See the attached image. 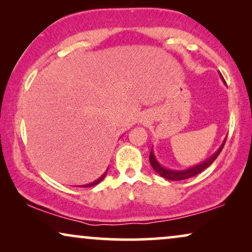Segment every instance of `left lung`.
<instances>
[{
    "mask_svg": "<svg viewBox=\"0 0 252 252\" xmlns=\"http://www.w3.org/2000/svg\"><path fill=\"white\" fill-rule=\"evenodd\" d=\"M220 78H221V80L223 81V84H226L225 79H223L221 73H220ZM225 142H226V139L223 140V142H222L221 146L219 147V149L217 150L216 153L213 154L211 157H209L208 159H205L204 161H202V163L195 165V166L186 168V170H170V168L164 167L163 165H160L159 161L156 159V157H155L153 149H151V151H150L149 160H150V164H151V166H153L154 170L156 171L157 173L159 174L160 177H163L164 179H167V180H172V181L186 180V179L195 177V175H197V174L201 173V172L204 171L205 168H208L210 165H211L213 161L216 160V158L219 156V154L221 153L222 148H223V146H225Z\"/></svg>",
    "mask_w": 252,
    "mask_h": 252,
    "instance_id": "1",
    "label": "left lung"
}]
</instances>
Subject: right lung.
<instances>
[{"mask_svg": "<svg viewBox=\"0 0 252 252\" xmlns=\"http://www.w3.org/2000/svg\"><path fill=\"white\" fill-rule=\"evenodd\" d=\"M106 172H108V170H106L104 173H103L101 177H99L97 180H95V181H93V182H91V184H87V185H82V186H80V187H92V186H95V185H97V184H99V182H101L103 179H104V177L106 175Z\"/></svg>", "mask_w": 252, "mask_h": 252, "instance_id": "1", "label": "right lung"}]
</instances>
